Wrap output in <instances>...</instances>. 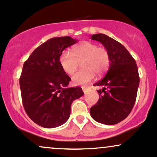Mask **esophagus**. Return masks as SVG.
<instances>
[{"label": "esophagus", "instance_id": "34e87169", "mask_svg": "<svg viewBox=\"0 0 157 157\" xmlns=\"http://www.w3.org/2000/svg\"><path fill=\"white\" fill-rule=\"evenodd\" d=\"M82 90L83 91L84 94H86V92H87V88H86V86H82Z\"/></svg>", "mask_w": 157, "mask_h": 157}]
</instances>
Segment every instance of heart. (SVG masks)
<instances>
[{
  "mask_svg": "<svg viewBox=\"0 0 157 157\" xmlns=\"http://www.w3.org/2000/svg\"><path fill=\"white\" fill-rule=\"evenodd\" d=\"M82 61L83 69L77 71L71 77L74 84L86 85L94 78L95 73L102 75L108 69L111 63L109 52L104 47L89 41H84L74 47L71 52L64 51L59 58L61 68L68 75L76 71L78 62Z\"/></svg>",
  "mask_w": 157,
  "mask_h": 157,
  "instance_id": "b5f03b06",
  "label": "heart"
}]
</instances>
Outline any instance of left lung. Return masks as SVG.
<instances>
[{"label":"left lung","instance_id":"1","mask_svg":"<svg viewBox=\"0 0 157 157\" xmlns=\"http://www.w3.org/2000/svg\"><path fill=\"white\" fill-rule=\"evenodd\" d=\"M91 39L99 41L109 52L111 63L109 71L94 86L97 90L98 102L90 109L95 121L111 125L125 120L136 101L140 84L136 61L125 46L104 34H96Z\"/></svg>","mask_w":157,"mask_h":157}]
</instances>
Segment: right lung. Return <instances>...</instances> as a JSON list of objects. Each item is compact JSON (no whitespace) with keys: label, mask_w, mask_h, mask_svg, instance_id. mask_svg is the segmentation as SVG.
<instances>
[{"label":"right lung","mask_w":157,"mask_h":157,"mask_svg":"<svg viewBox=\"0 0 157 157\" xmlns=\"http://www.w3.org/2000/svg\"><path fill=\"white\" fill-rule=\"evenodd\" d=\"M77 42L68 36L48 40L23 64L20 77L23 105L40 126L52 128L64 124L70 117L71 103L83 95L80 87L67 88L71 78L59 62L65 48Z\"/></svg>","instance_id":"add662e5"}]
</instances>
